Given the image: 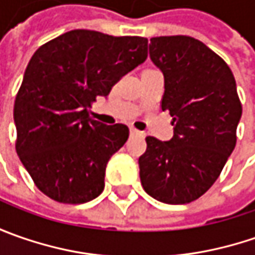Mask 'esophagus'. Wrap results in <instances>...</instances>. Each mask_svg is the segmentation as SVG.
Masks as SVG:
<instances>
[{
    "instance_id": "1",
    "label": "esophagus",
    "mask_w": 255,
    "mask_h": 255,
    "mask_svg": "<svg viewBox=\"0 0 255 255\" xmlns=\"http://www.w3.org/2000/svg\"><path fill=\"white\" fill-rule=\"evenodd\" d=\"M130 134H142V132H139V130L134 129V128H130Z\"/></svg>"
}]
</instances>
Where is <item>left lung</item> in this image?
Here are the masks:
<instances>
[{
  "label": "left lung",
  "mask_w": 255,
  "mask_h": 255,
  "mask_svg": "<svg viewBox=\"0 0 255 255\" xmlns=\"http://www.w3.org/2000/svg\"><path fill=\"white\" fill-rule=\"evenodd\" d=\"M149 54L164 75L162 111L173 118L169 142L146 137L140 181L167 204L197 200L220 176L237 142L243 106L224 59L187 35L156 36Z\"/></svg>",
  "instance_id": "left-lung-1"
}]
</instances>
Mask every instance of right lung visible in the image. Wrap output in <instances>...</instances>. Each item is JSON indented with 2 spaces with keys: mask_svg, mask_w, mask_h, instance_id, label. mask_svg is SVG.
Returning <instances> with one entry per match:
<instances>
[{
  "mask_svg": "<svg viewBox=\"0 0 255 255\" xmlns=\"http://www.w3.org/2000/svg\"><path fill=\"white\" fill-rule=\"evenodd\" d=\"M146 58V38L89 29L65 32L35 51L15 98V149L45 196L82 204L102 193L106 164L129 128L95 121L91 108Z\"/></svg>",
  "mask_w": 255,
  "mask_h": 255,
  "instance_id": "right-lung-1",
  "label": "right lung"
}]
</instances>
